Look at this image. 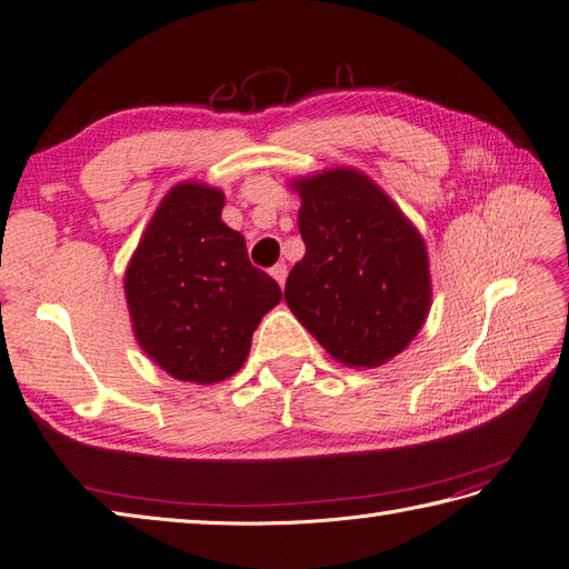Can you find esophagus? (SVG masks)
<instances>
[{
    "label": "esophagus",
    "instance_id": "obj_1",
    "mask_svg": "<svg viewBox=\"0 0 569 569\" xmlns=\"http://www.w3.org/2000/svg\"><path fill=\"white\" fill-rule=\"evenodd\" d=\"M270 274L274 278V282H278L280 287H284V282H287V266H284V263L272 266V268H270Z\"/></svg>",
    "mask_w": 569,
    "mask_h": 569
}]
</instances>
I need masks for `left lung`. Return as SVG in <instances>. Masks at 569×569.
<instances>
[{
	"label": "left lung",
	"mask_w": 569,
	"mask_h": 569,
	"mask_svg": "<svg viewBox=\"0 0 569 569\" xmlns=\"http://www.w3.org/2000/svg\"><path fill=\"white\" fill-rule=\"evenodd\" d=\"M291 189L306 253L287 278V306L339 363L385 366L432 306L422 234L363 170L330 168Z\"/></svg>",
	"instance_id": "obj_1"
}]
</instances>
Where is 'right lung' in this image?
Here are the masks:
<instances>
[{
    "label": "right lung",
    "instance_id": "1",
    "mask_svg": "<svg viewBox=\"0 0 569 569\" xmlns=\"http://www.w3.org/2000/svg\"><path fill=\"white\" fill-rule=\"evenodd\" d=\"M226 194L180 182L161 199L126 270V299L140 349L180 382L232 377L258 322L280 303L270 274L220 220Z\"/></svg>",
    "mask_w": 569,
    "mask_h": 569
}]
</instances>
